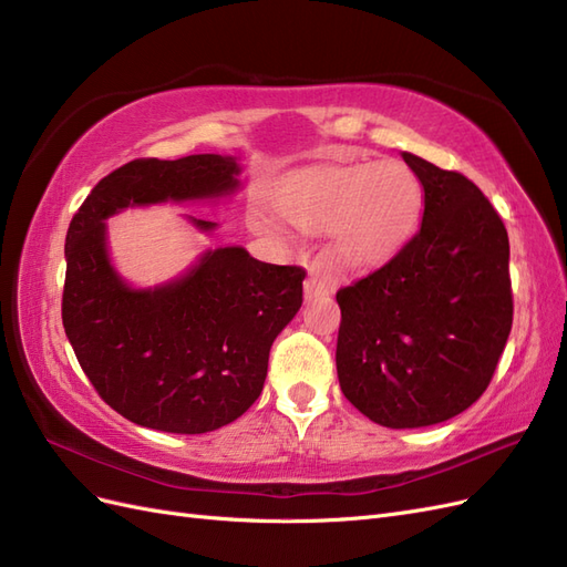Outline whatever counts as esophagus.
Returning a JSON list of instances; mask_svg holds the SVG:
<instances>
[{"instance_id":"1","label":"esophagus","mask_w":567,"mask_h":567,"mask_svg":"<svg viewBox=\"0 0 567 567\" xmlns=\"http://www.w3.org/2000/svg\"><path fill=\"white\" fill-rule=\"evenodd\" d=\"M331 290H333V281H331V277H326V274L312 271L310 277H307V281H305V298L307 300L331 293Z\"/></svg>"}]
</instances>
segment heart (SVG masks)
<instances>
[{"label": "heart", "mask_w": 567, "mask_h": 567, "mask_svg": "<svg viewBox=\"0 0 567 567\" xmlns=\"http://www.w3.org/2000/svg\"><path fill=\"white\" fill-rule=\"evenodd\" d=\"M423 186L404 163L331 165L288 186L284 213L298 227L333 231V250L350 267L379 265L416 231Z\"/></svg>", "instance_id": "1"}]
</instances>
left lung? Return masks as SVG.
<instances>
[{
  "instance_id": "8db88e82",
  "label": "left lung",
  "mask_w": 567,
  "mask_h": 567,
  "mask_svg": "<svg viewBox=\"0 0 567 567\" xmlns=\"http://www.w3.org/2000/svg\"><path fill=\"white\" fill-rule=\"evenodd\" d=\"M423 186L421 229L381 269L340 288L336 369L346 398L385 427L466 411L513 323L508 234L461 173L402 153Z\"/></svg>"
}]
</instances>
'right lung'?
<instances>
[{"label": "right lung", "mask_w": 567, "mask_h": 567, "mask_svg": "<svg viewBox=\"0 0 567 567\" xmlns=\"http://www.w3.org/2000/svg\"><path fill=\"white\" fill-rule=\"evenodd\" d=\"M236 175V161L215 153L136 158L101 179L68 227L65 336L99 398L136 425L198 435L246 414L274 338L302 305V267L267 265L244 248L208 250L186 277L153 290L130 288L111 267L106 217L229 194ZM194 225L210 231L215 221Z\"/></svg>", "instance_id": "obj_1"}]
</instances>
